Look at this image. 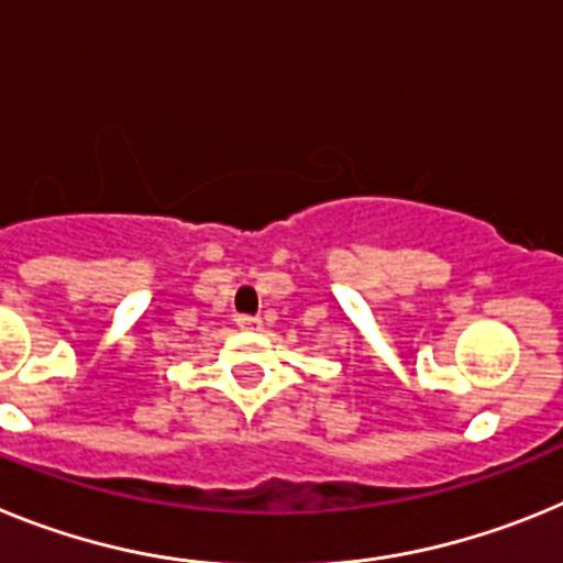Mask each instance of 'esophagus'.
I'll return each instance as SVG.
<instances>
[{"label": "esophagus", "instance_id": "34e87169", "mask_svg": "<svg viewBox=\"0 0 563 563\" xmlns=\"http://www.w3.org/2000/svg\"><path fill=\"white\" fill-rule=\"evenodd\" d=\"M236 327H239V330H258V327H262V318L236 316Z\"/></svg>", "mask_w": 563, "mask_h": 563}]
</instances>
